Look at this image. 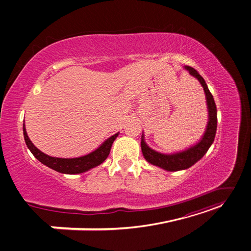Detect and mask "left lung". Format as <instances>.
<instances>
[{"label": "left lung", "instance_id": "left-lung-1", "mask_svg": "<svg viewBox=\"0 0 251 251\" xmlns=\"http://www.w3.org/2000/svg\"><path fill=\"white\" fill-rule=\"evenodd\" d=\"M184 68L189 72V74L193 75L194 77H196L200 81L205 92V97H206L208 109V123L206 130H205V133L202 136L201 140L197 144H195L194 147H191L185 151L169 155L161 154L159 153V151L151 150L146 143V141H144L143 134L141 137V151L143 157L146 158V160L151 164L159 166V168L169 172L186 170L188 168H191V166L194 165L197 161H199L205 155V153L208 151L212 142H214L217 131V107L214 100V97H212L207 88L206 82H205L203 77L197 72V70L194 69V68L189 66H185Z\"/></svg>", "mask_w": 251, "mask_h": 251}]
</instances>
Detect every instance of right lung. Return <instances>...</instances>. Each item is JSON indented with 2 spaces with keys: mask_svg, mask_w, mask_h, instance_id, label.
<instances>
[{
  "mask_svg": "<svg viewBox=\"0 0 251 251\" xmlns=\"http://www.w3.org/2000/svg\"><path fill=\"white\" fill-rule=\"evenodd\" d=\"M23 132H24L26 146L37 160L58 173L70 175L85 173L91 169L95 168V166L101 164L105 159L108 158L112 144L118 136V133L111 136V137L105 140L100 148H97L95 151H92V153H90L88 155L77 158H57L44 154L43 151L35 148L34 144L28 137L25 124H23Z\"/></svg>",
  "mask_w": 251,
  "mask_h": 251,
  "instance_id": "obj_1",
  "label": "right lung"
}]
</instances>
